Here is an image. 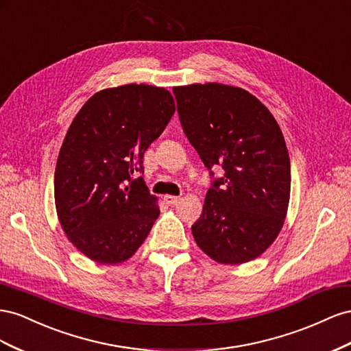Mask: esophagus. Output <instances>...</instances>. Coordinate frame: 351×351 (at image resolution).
<instances>
[{
    "label": "esophagus",
    "mask_w": 351,
    "mask_h": 351,
    "mask_svg": "<svg viewBox=\"0 0 351 351\" xmlns=\"http://www.w3.org/2000/svg\"><path fill=\"white\" fill-rule=\"evenodd\" d=\"M165 202H166V204H169V206H175L179 199H181V197H176V195H165Z\"/></svg>",
    "instance_id": "esophagus-1"
}]
</instances>
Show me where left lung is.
Masks as SVG:
<instances>
[{"mask_svg":"<svg viewBox=\"0 0 351 351\" xmlns=\"http://www.w3.org/2000/svg\"><path fill=\"white\" fill-rule=\"evenodd\" d=\"M173 94L184 132L212 178L193 225L195 243L219 263L250 262L275 241L287 215L291 167L281 129L243 88L194 84Z\"/></svg>","mask_w":351,"mask_h":351,"instance_id":"obj_1","label":"left lung"}]
</instances>
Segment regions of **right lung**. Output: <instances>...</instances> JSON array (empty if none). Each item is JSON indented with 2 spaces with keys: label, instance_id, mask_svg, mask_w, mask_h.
Wrapping results in <instances>:
<instances>
[{
  "label": "right lung",
  "instance_id": "add662e5",
  "mask_svg": "<svg viewBox=\"0 0 351 351\" xmlns=\"http://www.w3.org/2000/svg\"><path fill=\"white\" fill-rule=\"evenodd\" d=\"M175 113L165 88L129 84L93 95L70 125L57 158L54 198L63 231L101 265L131 257L160 210L143 176L144 153Z\"/></svg>",
  "mask_w": 351,
  "mask_h": 351
}]
</instances>
